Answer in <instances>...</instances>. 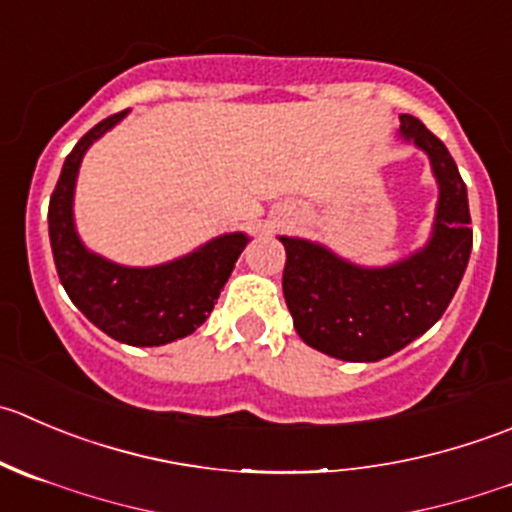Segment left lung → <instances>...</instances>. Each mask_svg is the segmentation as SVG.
Here are the masks:
<instances>
[{
	"instance_id": "obj_1",
	"label": "left lung",
	"mask_w": 512,
	"mask_h": 512,
	"mask_svg": "<svg viewBox=\"0 0 512 512\" xmlns=\"http://www.w3.org/2000/svg\"><path fill=\"white\" fill-rule=\"evenodd\" d=\"M400 137L430 157L438 180L428 245L395 265L362 267L317 242L280 237L287 252L282 292L297 335L337 360L377 362L430 330L473 250L468 190L448 147L413 114H400Z\"/></svg>"
}]
</instances>
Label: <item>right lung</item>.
<instances>
[{
	"label": "right lung",
	"instance_id": "1",
	"mask_svg": "<svg viewBox=\"0 0 512 512\" xmlns=\"http://www.w3.org/2000/svg\"><path fill=\"white\" fill-rule=\"evenodd\" d=\"M127 112L94 124L67 155L49 200V242L59 282L92 325L124 345L157 347L192 335L210 317L250 237L220 235L180 260L155 267H124L84 247L72 210L79 165L92 142Z\"/></svg>",
	"mask_w": 512,
	"mask_h": 512
}]
</instances>
